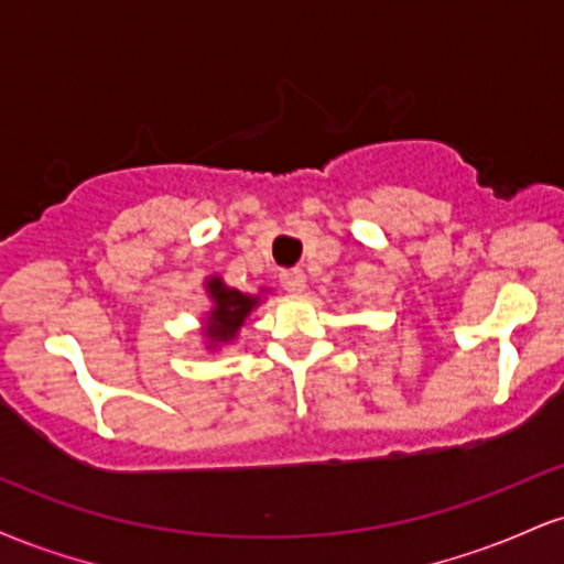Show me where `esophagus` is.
<instances>
[{
  "label": "esophagus",
  "mask_w": 564,
  "mask_h": 564,
  "mask_svg": "<svg viewBox=\"0 0 564 564\" xmlns=\"http://www.w3.org/2000/svg\"><path fill=\"white\" fill-rule=\"evenodd\" d=\"M281 286L291 291V294H300L307 286V275L302 273L300 268H291V270H283L281 273Z\"/></svg>",
  "instance_id": "obj_1"
}]
</instances>
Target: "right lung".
<instances>
[{
	"label": "right lung",
	"instance_id": "add662e5",
	"mask_svg": "<svg viewBox=\"0 0 564 564\" xmlns=\"http://www.w3.org/2000/svg\"><path fill=\"white\" fill-rule=\"evenodd\" d=\"M206 294L215 302V307L206 315L204 336L209 341V347L228 345L230 339H236L238 328L243 326L246 315L260 304V296L243 294V291L225 286L223 278L212 275L206 278Z\"/></svg>",
	"mask_w": 564,
	"mask_h": 564
}]
</instances>
